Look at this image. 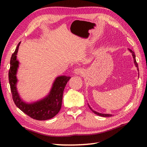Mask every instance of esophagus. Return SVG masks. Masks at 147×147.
Segmentation results:
<instances>
[{"instance_id":"esophagus-1","label":"esophagus","mask_w":147,"mask_h":147,"mask_svg":"<svg viewBox=\"0 0 147 147\" xmlns=\"http://www.w3.org/2000/svg\"><path fill=\"white\" fill-rule=\"evenodd\" d=\"M74 73L76 74H80L81 73H83V69L80 67H77L76 69H74Z\"/></svg>"}]
</instances>
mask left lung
<instances>
[{
    "mask_svg": "<svg viewBox=\"0 0 147 147\" xmlns=\"http://www.w3.org/2000/svg\"><path fill=\"white\" fill-rule=\"evenodd\" d=\"M129 51L132 53V55H133V59H134V62H135L136 67L137 68H138V64H137L136 61V56H135V52H134L133 51H132L131 50H130V49H129ZM138 71H139L138 68ZM88 107H89L90 109H91V110L92 111V112H93V113H95V114H96V115H100V116H102V117H111V116H112V114H101V113H99V112H96V111H93V109L90 107L89 105H88Z\"/></svg>",
    "mask_w": 147,
    "mask_h": 147,
    "instance_id": "8db88e82",
    "label": "left lung"
}]
</instances>
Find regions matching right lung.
I'll return each mask as SVG.
<instances>
[{
  "mask_svg": "<svg viewBox=\"0 0 147 147\" xmlns=\"http://www.w3.org/2000/svg\"><path fill=\"white\" fill-rule=\"evenodd\" d=\"M20 45V42L11 56L9 71V82L12 99L16 105L30 117L39 121L49 119L57 115L61 110L64 90L71 77L61 76L56 78L51 92L45 98L32 104L24 102L20 98L16 88V73L19 66L16 55Z\"/></svg>",
  "mask_w": 147,
  "mask_h": 147,
  "instance_id": "right-lung-1",
  "label": "right lung"
}]
</instances>
